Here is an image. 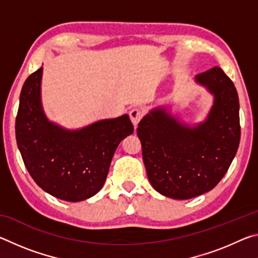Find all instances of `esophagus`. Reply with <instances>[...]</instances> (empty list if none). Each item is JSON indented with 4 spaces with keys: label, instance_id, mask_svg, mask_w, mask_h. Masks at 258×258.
<instances>
[{
    "label": "esophagus",
    "instance_id": "1",
    "mask_svg": "<svg viewBox=\"0 0 258 258\" xmlns=\"http://www.w3.org/2000/svg\"><path fill=\"white\" fill-rule=\"evenodd\" d=\"M142 116H143V112L138 108H134L130 111V118H131V120H132L134 127H137L139 121L142 118Z\"/></svg>",
    "mask_w": 258,
    "mask_h": 258
}]
</instances>
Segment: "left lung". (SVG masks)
Wrapping results in <instances>:
<instances>
[{"label":"left lung","instance_id":"1","mask_svg":"<svg viewBox=\"0 0 258 258\" xmlns=\"http://www.w3.org/2000/svg\"><path fill=\"white\" fill-rule=\"evenodd\" d=\"M195 81L214 97L204 121L189 125L166 107H157L137 130L151 185L173 199L211 191L228 172L240 142L239 98L232 81L220 67L198 74Z\"/></svg>","mask_w":258,"mask_h":258}]
</instances>
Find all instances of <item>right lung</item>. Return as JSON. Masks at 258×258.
Wrapping results in <instances>:
<instances>
[{
    "mask_svg": "<svg viewBox=\"0 0 258 258\" xmlns=\"http://www.w3.org/2000/svg\"><path fill=\"white\" fill-rule=\"evenodd\" d=\"M43 67L24 83L16 118V139L36 184L55 198L82 202L101 190L111 159L134 127L127 113L68 130L47 118L42 106Z\"/></svg>",
    "mask_w": 258,
    "mask_h": 258,
    "instance_id": "add662e5",
    "label": "right lung"
}]
</instances>
